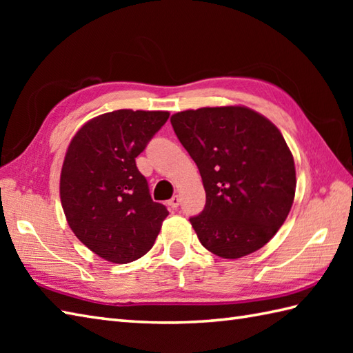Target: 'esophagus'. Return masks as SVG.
I'll return each instance as SVG.
<instances>
[{
  "label": "esophagus",
  "mask_w": 353,
  "mask_h": 353,
  "mask_svg": "<svg viewBox=\"0 0 353 353\" xmlns=\"http://www.w3.org/2000/svg\"><path fill=\"white\" fill-rule=\"evenodd\" d=\"M168 205H170L172 209H177L179 205H181V199H179V196H172V197L168 200Z\"/></svg>",
  "instance_id": "obj_1"
}]
</instances>
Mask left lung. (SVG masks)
Masks as SVG:
<instances>
[{"instance_id":"obj_1","label":"left lung","mask_w":353,"mask_h":353,"mask_svg":"<svg viewBox=\"0 0 353 353\" xmlns=\"http://www.w3.org/2000/svg\"><path fill=\"white\" fill-rule=\"evenodd\" d=\"M171 124L199 167L206 192L190 219L201 245L236 259L264 247L294 201V159L279 129L244 106L177 112Z\"/></svg>"}]
</instances>
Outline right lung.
Segmentation results:
<instances>
[{
    "label": "right lung",
    "mask_w": 353,
    "mask_h": 353,
    "mask_svg": "<svg viewBox=\"0 0 353 353\" xmlns=\"http://www.w3.org/2000/svg\"><path fill=\"white\" fill-rule=\"evenodd\" d=\"M162 110L119 109L92 118L74 134L61 172V201L71 230L114 264L152 249L167 208L152 200L137 157L167 123Z\"/></svg>",
    "instance_id": "right-lung-1"
}]
</instances>
